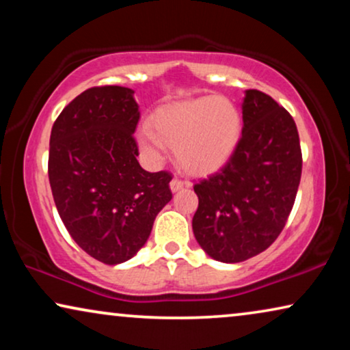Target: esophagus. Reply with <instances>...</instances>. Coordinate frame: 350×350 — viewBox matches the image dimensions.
<instances>
[{
  "instance_id": "esophagus-1",
  "label": "esophagus",
  "mask_w": 350,
  "mask_h": 350,
  "mask_svg": "<svg viewBox=\"0 0 350 350\" xmlns=\"http://www.w3.org/2000/svg\"><path fill=\"white\" fill-rule=\"evenodd\" d=\"M185 186H186L185 181L181 180V178H176V176L170 181V189L174 191V193H176V191H180V189H183Z\"/></svg>"
}]
</instances>
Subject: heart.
<instances>
[{"instance_id": "heart-1", "label": "heart", "mask_w": 350, "mask_h": 350, "mask_svg": "<svg viewBox=\"0 0 350 350\" xmlns=\"http://www.w3.org/2000/svg\"><path fill=\"white\" fill-rule=\"evenodd\" d=\"M242 119L236 105L207 97L161 109L140 140L146 151L175 150V161L191 175L213 174L228 164L241 140Z\"/></svg>"}]
</instances>
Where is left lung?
I'll return each instance as SVG.
<instances>
[{"label":"left lung","mask_w":350,"mask_h":350,"mask_svg":"<svg viewBox=\"0 0 350 350\" xmlns=\"http://www.w3.org/2000/svg\"><path fill=\"white\" fill-rule=\"evenodd\" d=\"M243 129L228 164L196 181V241L213 260L241 262L279 237L293 208L303 169L291 114L271 95L248 89Z\"/></svg>","instance_id":"left-lung-1"}]
</instances>
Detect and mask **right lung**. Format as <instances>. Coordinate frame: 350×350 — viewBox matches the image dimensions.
Instances as JSON below:
<instances>
[{
	"label": "right lung",
	"mask_w": 350,
	"mask_h": 350,
	"mask_svg": "<svg viewBox=\"0 0 350 350\" xmlns=\"http://www.w3.org/2000/svg\"><path fill=\"white\" fill-rule=\"evenodd\" d=\"M138 119L132 89L98 85L52 126L47 174L57 212L73 241L105 265L131 260L172 199L169 172L138 164Z\"/></svg>",
	"instance_id": "1"
}]
</instances>
